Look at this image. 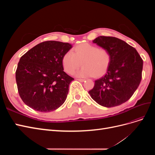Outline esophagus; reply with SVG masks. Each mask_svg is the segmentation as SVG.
<instances>
[{
	"mask_svg": "<svg viewBox=\"0 0 155 155\" xmlns=\"http://www.w3.org/2000/svg\"><path fill=\"white\" fill-rule=\"evenodd\" d=\"M78 81H80V82H83L84 81H85V79H76Z\"/></svg>",
	"mask_w": 155,
	"mask_h": 155,
	"instance_id": "34e87169",
	"label": "esophagus"
}]
</instances>
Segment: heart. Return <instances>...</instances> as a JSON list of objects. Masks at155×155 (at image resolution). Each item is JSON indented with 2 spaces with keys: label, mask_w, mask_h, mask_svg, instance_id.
Returning <instances> with one entry per match:
<instances>
[{
  "label": "heart",
  "mask_w": 155,
  "mask_h": 155,
  "mask_svg": "<svg viewBox=\"0 0 155 155\" xmlns=\"http://www.w3.org/2000/svg\"><path fill=\"white\" fill-rule=\"evenodd\" d=\"M111 61L110 51L98 48L89 43L75 46L74 52L68 51L62 58L63 68L68 74H73L81 65L83 67L76 73L78 77H100L108 70Z\"/></svg>",
  "instance_id": "1"
}]
</instances>
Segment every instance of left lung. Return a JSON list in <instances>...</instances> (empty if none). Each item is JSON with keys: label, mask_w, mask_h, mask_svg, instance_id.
<instances>
[{"label": "left lung", "mask_w": 155, "mask_h": 155, "mask_svg": "<svg viewBox=\"0 0 155 155\" xmlns=\"http://www.w3.org/2000/svg\"><path fill=\"white\" fill-rule=\"evenodd\" d=\"M93 43L110 51L111 61L107 73L95 81L89 94L101 106H118L128 101L138 87L143 60L134 48L116 37L100 36Z\"/></svg>", "instance_id": "obj_1"}]
</instances>
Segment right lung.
<instances>
[{
  "mask_svg": "<svg viewBox=\"0 0 155 155\" xmlns=\"http://www.w3.org/2000/svg\"><path fill=\"white\" fill-rule=\"evenodd\" d=\"M72 47L68 43L47 41L21 58L15 78L18 94L26 105L48 112L64 104L74 79L64 72L62 58Z\"/></svg>",
  "mask_w": 155,
  "mask_h": 155,
  "instance_id": "add662e5",
  "label": "right lung"
}]
</instances>
